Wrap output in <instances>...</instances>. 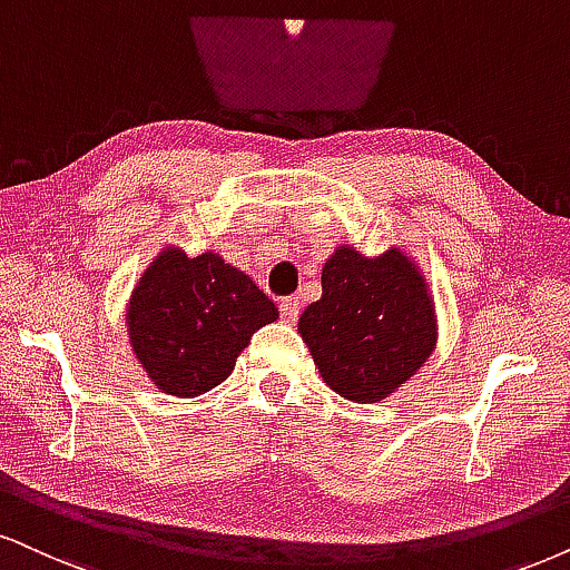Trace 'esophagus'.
Returning <instances> with one entry per match:
<instances>
[{"label":"esophagus","instance_id":"esophagus-1","mask_svg":"<svg viewBox=\"0 0 570 570\" xmlns=\"http://www.w3.org/2000/svg\"><path fill=\"white\" fill-rule=\"evenodd\" d=\"M299 309H302L299 297L284 299V302H281V321H284V323H297Z\"/></svg>","mask_w":570,"mask_h":570}]
</instances>
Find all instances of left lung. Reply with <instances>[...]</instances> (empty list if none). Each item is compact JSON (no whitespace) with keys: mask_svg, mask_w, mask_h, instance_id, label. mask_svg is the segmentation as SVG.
<instances>
[{"mask_svg":"<svg viewBox=\"0 0 570 570\" xmlns=\"http://www.w3.org/2000/svg\"><path fill=\"white\" fill-rule=\"evenodd\" d=\"M321 286L297 328L338 397L386 400L423 368L436 347L434 299L405 252L365 257L342 244L323 265Z\"/></svg>","mask_w":570,"mask_h":570,"instance_id":"left-lung-1","label":"left lung"}]
</instances>
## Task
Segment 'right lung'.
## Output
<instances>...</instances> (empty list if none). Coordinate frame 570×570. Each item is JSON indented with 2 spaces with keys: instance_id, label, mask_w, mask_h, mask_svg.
<instances>
[{
  "instance_id": "1",
  "label": "right lung",
  "mask_w": 570,
  "mask_h": 570,
  "mask_svg": "<svg viewBox=\"0 0 570 570\" xmlns=\"http://www.w3.org/2000/svg\"><path fill=\"white\" fill-rule=\"evenodd\" d=\"M278 318L247 273L215 252L165 247L141 273L126 309L128 342L157 389L199 397L232 376L252 334Z\"/></svg>"
}]
</instances>
